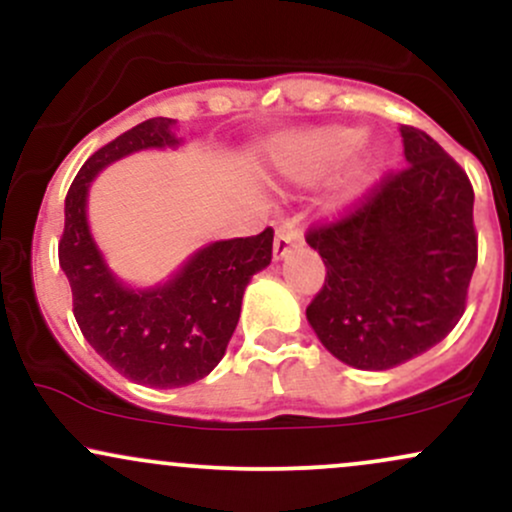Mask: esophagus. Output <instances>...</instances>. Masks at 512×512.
<instances>
[{"instance_id": "obj_1", "label": "esophagus", "mask_w": 512, "mask_h": 512, "mask_svg": "<svg viewBox=\"0 0 512 512\" xmlns=\"http://www.w3.org/2000/svg\"><path fill=\"white\" fill-rule=\"evenodd\" d=\"M303 240V233L301 228H298L296 221H284L279 226V231H276V238H274V262L284 260L286 255H289L291 248H296V245H301Z\"/></svg>"}]
</instances>
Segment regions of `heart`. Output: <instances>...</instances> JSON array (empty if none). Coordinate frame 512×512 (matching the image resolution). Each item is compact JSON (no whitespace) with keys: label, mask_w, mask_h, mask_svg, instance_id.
I'll return each instance as SVG.
<instances>
[{"label":"heart","mask_w":512,"mask_h":512,"mask_svg":"<svg viewBox=\"0 0 512 512\" xmlns=\"http://www.w3.org/2000/svg\"><path fill=\"white\" fill-rule=\"evenodd\" d=\"M363 132L361 127H317L310 132L291 137L279 151L274 154L276 173L296 185H315V182L325 180L334 170H339L356 154L361 146ZM385 168V151L380 146L366 149L358 154L346 173L337 182V192H334V204L339 209L354 204L358 197L366 195L375 180L380 178Z\"/></svg>","instance_id":"1"}]
</instances>
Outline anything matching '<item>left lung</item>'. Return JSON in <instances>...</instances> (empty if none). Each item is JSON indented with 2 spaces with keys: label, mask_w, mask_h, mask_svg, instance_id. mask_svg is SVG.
I'll return each mask as SVG.
<instances>
[{
  "label": "left lung",
  "mask_w": 512,
  "mask_h": 512,
  "mask_svg": "<svg viewBox=\"0 0 512 512\" xmlns=\"http://www.w3.org/2000/svg\"><path fill=\"white\" fill-rule=\"evenodd\" d=\"M399 132L407 168L305 238L327 267L305 317L334 358L361 370L395 368L443 342L477 267L467 173L426 132Z\"/></svg>",
  "instance_id": "obj_1"
}]
</instances>
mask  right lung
Returning <instances> with one entry per match:
<instances>
[{
    "label": "right lung",
    "instance_id": "add662e5",
    "mask_svg": "<svg viewBox=\"0 0 512 512\" xmlns=\"http://www.w3.org/2000/svg\"><path fill=\"white\" fill-rule=\"evenodd\" d=\"M178 122L151 117L105 144L81 166L64 199L60 267L72 286L74 317L105 363L137 385L185 387L219 366L236 332L252 274L272 262V228L214 240L154 286L122 281L88 223V192L115 161L149 149H178Z\"/></svg>",
    "mask_w": 512,
    "mask_h": 512
}]
</instances>
